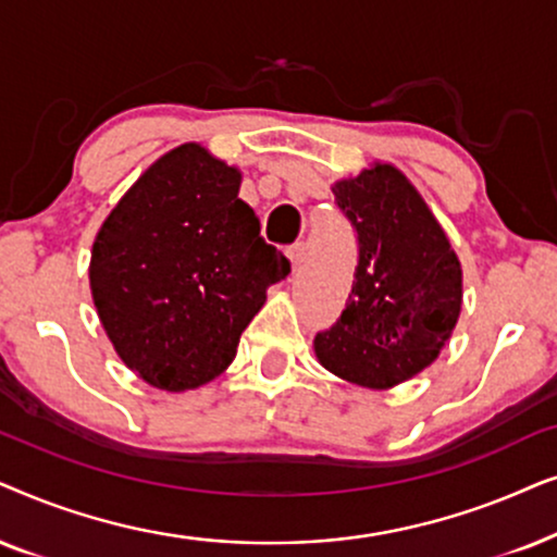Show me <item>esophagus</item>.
<instances>
[{
  "label": "esophagus",
  "mask_w": 557,
  "mask_h": 557,
  "mask_svg": "<svg viewBox=\"0 0 557 557\" xmlns=\"http://www.w3.org/2000/svg\"><path fill=\"white\" fill-rule=\"evenodd\" d=\"M287 257L293 262V272H300L302 262H306V244H295V247L287 249Z\"/></svg>",
  "instance_id": "esophagus-1"
}]
</instances>
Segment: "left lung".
Segmentation results:
<instances>
[{
    "mask_svg": "<svg viewBox=\"0 0 557 557\" xmlns=\"http://www.w3.org/2000/svg\"><path fill=\"white\" fill-rule=\"evenodd\" d=\"M359 239L346 310L313 341L341 380L389 389L420 374L446 346L461 313V262L438 221L395 165L333 185Z\"/></svg>",
    "mask_w": 557,
    "mask_h": 557,
    "instance_id": "left-lung-1",
    "label": "left lung"
}]
</instances>
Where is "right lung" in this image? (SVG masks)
<instances>
[{
    "label": "right lung",
    "instance_id": "add662e5",
    "mask_svg": "<svg viewBox=\"0 0 557 557\" xmlns=\"http://www.w3.org/2000/svg\"><path fill=\"white\" fill-rule=\"evenodd\" d=\"M239 185V170L181 145L139 175L96 234V313L119 359L152 387L196 389L224 372L267 287L290 274Z\"/></svg>",
    "mask_w": 557,
    "mask_h": 557
}]
</instances>
